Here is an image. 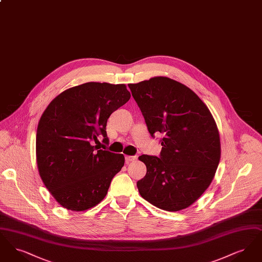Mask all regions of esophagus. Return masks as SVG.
Listing matches in <instances>:
<instances>
[{
	"instance_id": "esophagus-1",
	"label": "esophagus",
	"mask_w": 262,
	"mask_h": 262,
	"mask_svg": "<svg viewBox=\"0 0 262 262\" xmlns=\"http://www.w3.org/2000/svg\"><path fill=\"white\" fill-rule=\"evenodd\" d=\"M137 158V156H125V162H126V164H128V163L133 162V161H136Z\"/></svg>"
}]
</instances>
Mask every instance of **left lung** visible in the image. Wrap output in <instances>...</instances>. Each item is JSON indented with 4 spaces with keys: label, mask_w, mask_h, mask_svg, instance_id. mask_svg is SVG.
Returning a JSON list of instances; mask_svg holds the SVG:
<instances>
[{
    "label": "left lung",
    "mask_w": 262,
    "mask_h": 262,
    "mask_svg": "<svg viewBox=\"0 0 262 262\" xmlns=\"http://www.w3.org/2000/svg\"><path fill=\"white\" fill-rule=\"evenodd\" d=\"M128 88L151 137L164 135L159 157H138L146 165L138 191L163 210L187 208L210 186L220 161V137L211 113L191 89L169 77L155 76Z\"/></svg>",
    "instance_id": "1"
}]
</instances>
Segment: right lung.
<instances>
[{
    "instance_id": "obj_1",
    "label": "right lung",
    "mask_w": 262,
    "mask_h": 262,
    "mask_svg": "<svg viewBox=\"0 0 262 262\" xmlns=\"http://www.w3.org/2000/svg\"><path fill=\"white\" fill-rule=\"evenodd\" d=\"M129 98L125 84L88 82L64 90L42 114L36 134L38 171L62 207L84 211L106 196L125 157L101 149L98 137L109 143L107 121Z\"/></svg>"
}]
</instances>
